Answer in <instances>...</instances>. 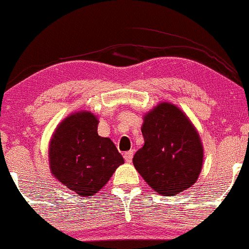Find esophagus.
<instances>
[{
    "instance_id": "34e87169",
    "label": "esophagus",
    "mask_w": 249,
    "mask_h": 249,
    "mask_svg": "<svg viewBox=\"0 0 249 249\" xmlns=\"http://www.w3.org/2000/svg\"><path fill=\"white\" fill-rule=\"evenodd\" d=\"M133 155H134V150H128V152L124 153L125 161H126L127 163H131L132 162V159H133Z\"/></svg>"
}]
</instances>
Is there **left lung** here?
<instances>
[{
	"instance_id": "obj_1",
	"label": "left lung",
	"mask_w": 249,
	"mask_h": 249,
	"mask_svg": "<svg viewBox=\"0 0 249 249\" xmlns=\"http://www.w3.org/2000/svg\"><path fill=\"white\" fill-rule=\"evenodd\" d=\"M144 144L133 156L134 168L156 193L175 195L199 178L203 148L194 125L177 106L162 102L144 115Z\"/></svg>"
}]
</instances>
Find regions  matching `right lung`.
<instances>
[{
	"instance_id": "1",
	"label": "right lung",
	"mask_w": 249,
	"mask_h": 249,
	"mask_svg": "<svg viewBox=\"0 0 249 249\" xmlns=\"http://www.w3.org/2000/svg\"><path fill=\"white\" fill-rule=\"evenodd\" d=\"M96 116L74 112L58 125L49 144L50 171L78 196H92L124 159L109 138L97 134Z\"/></svg>"
}]
</instances>
